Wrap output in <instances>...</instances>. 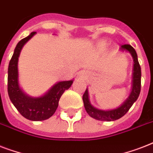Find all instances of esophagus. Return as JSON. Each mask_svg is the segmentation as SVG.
Here are the masks:
<instances>
[{
    "label": "esophagus",
    "instance_id": "34e87169",
    "mask_svg": "<svg viewBox=\"0 0 153 153\" xmlns=\"http://www.w3.org/2000/svg\"><path fill=\"white\" fill-rule=\"evenodd\" d=\"M86 72L85 71H82L79 73V77H81V78H85L86 76Z\"/></svg>",
    "mask_w": 153,
    "mask_h": 153
}]
</instances>
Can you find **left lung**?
<instances>
[{
    "mask_svg": "<svg viewBox=\"0 0 153 153\" xmlns=\"http://www.w3.org/2000/svg\"><path fill=\"white\" fill-rule=\"evenodd\" d=\"M120 51L128 52L132 55L133 59V79H132V89L129 95L126 98L125 102L117 107L115 109H100L96 108L91 104L89 98L88 89L86 88L83 96L84 107L87 114L93 118L102 121H115L121 118L128 111L133 104L137 101L139 97L140 92V86H141V70L139 64L137 59V55L135 49L128 44L121 45L120 48Z\"/></svg>",
    "mask_w": 153,
    "mask_h": 153,
    "instance_id": "obj_1",
    "label": "left lung"
}]
</instances>
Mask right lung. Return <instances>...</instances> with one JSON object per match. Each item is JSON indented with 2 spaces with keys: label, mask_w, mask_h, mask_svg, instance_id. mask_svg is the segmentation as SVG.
<instances>
[{
  "label": "right lung",
  "mask_w": 153,
  "mask_h": 153,
  "mask_svg": "<svg viewBox=\"0 0 153 153\" xmlns=\"http://www.w3.org/2000/svg\"><path fill=\"white\" fill-rule=\"evenodd\" d=\"M36 34L33 32L21 39L16 47L8 69V93L11 102L19 113L30 121H44L50 118L57 109L61 96L71 86L74 79L59 81L54 84L46 93L39 97H32L25 93L19 83L18 60L25 44Z\"/></svg>",
  "instance_id": "obj_1"
}]
</instances>
